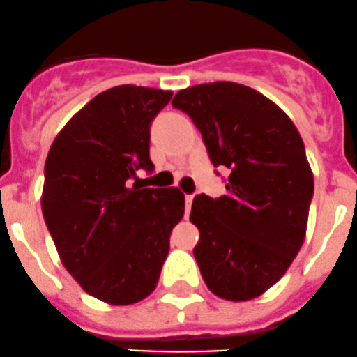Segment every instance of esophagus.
<instances>
[{"label": "esophagus", "instance_id": "obj_1", "mask_svg": "<svg viewBox=\"0 0 357 357\" xmlns=\"http://www.w3.org/2000/svg\"><path fill=\"white\" fill-rule=\"evenodd\" d=\"M185 201H186V215H188V211H190L192 208V201H194V195H185Z\"/></svg>", "mask_w": 357, "mask_h": 357}]
</instances>
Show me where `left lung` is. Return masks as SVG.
<instances>
[{"label": "left lung", "mask_w": 357, "mask_h": 357, "mask_svg": "<svg viewBox=\"0 0 357 357\" xmlns=\"http://www.w3.org/2000/svg\"><path fill=\"white\" fill-rule=\"evenodd\" d=\"M172 107L190 115L215 167H226V195H195L190 220L199 271L217 297L242 303L284 275L306 236L313 172L297 128L250 86H188Z\"/></svg>", "instance_id": "1"}]
</instances>
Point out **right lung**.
<instances>
[{"label":"right lung","mask_w":357,"mask_h":357,"mask_svg":"<svg viewBox=\"0 0 357 357\" xmlns=\"http://www.w3.org/2000/svg\"><path fill=\"white\" fill-rule=\"evenodd\" d=\"M171 91L119 85L89 101L51 144L43 215L63 266L92 297L114 306L158 284L171 231L185 213L179 188H142L153 172L149 130Z\"/></svg>","instance_id":"obj_1"}]
</instances>
